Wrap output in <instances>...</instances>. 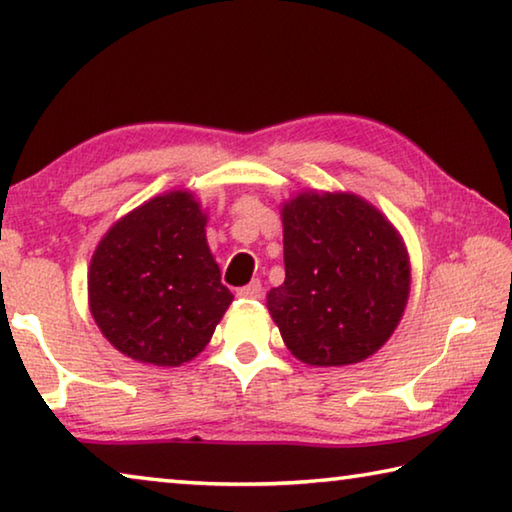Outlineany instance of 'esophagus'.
<instances>
[{"instance_id": "1", "label": "esophagus", "mask_w": 512, "mask_h": 512, "mask_svg": "<svg viewBox=\"0 0 512 512\" xmlns=\"http://www.w3.org/2000/svg\"><path fill=\"white\" fill-rule=\"evenodd\" d=\"M237 296L244 298V300H257L259 296H262V282L253 280L250 284H246V287H241L237 291Z\"/></svg>"}]
</instances>
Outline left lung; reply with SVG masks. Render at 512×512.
I'll use <instances>...</instances> for the list:
<instances>
[{
    "label": "left lung",
    "mask_w": 512,
    "mask_h": 512,
    "mask_svg": "<svg viewBox=\"0 0 512 512\" xmlns=\"http://www.w3.org/2000/svg\"><path fill=\"white\" fill-rule=\"evenodd\" d=\"M284 282L266 307L309 366H350L395 332L411 291L395 225L357 194L302 192L282 205Z\"/></svg>",
    "instance_id": "obj_1"
}]
</instances>
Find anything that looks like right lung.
<instances>
[{"label": "right lung", "mask_w": 512, "mask_h": 512, "mask_svg": "<svg viewBox=\"0 0 512 512\" xmlns=\"http://www.w3.org/2000/svg\"><path fill=\"white\" fill-rule=\"evenodd\" d=\"M194 194L167 192L106 232L88 271L94 323L140 363L183 366L210 343L232 293L221 284Z\"/></svg>", "instance_id": "add662e5"}]
</instances>
